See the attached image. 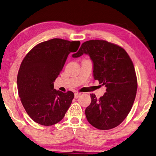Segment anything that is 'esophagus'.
I'll list each match as a JSON object with an SVG mask.
<instances>
[{
  "label": "esophagus",
  "instance_id": "obj_1",
  "mask_svg": "<svg viewBox=\"0 0 156 156\" xmlns=\"http://www.w3.org/2000/svg\"><path fill=\"white\" fill-rule=\"evenodd\" d=\"M81 95V94L80 93H79V92H76L75 94H74V97H75V98L76 99H78L79 97H80Z\"/></svg>",
  "mask_w": 156,
  "mask_h": 156
}]
</instances>
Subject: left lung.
Here are the masks:
<instances>
[{
    "instance_id": "8db88e82",
    "label": "left lung",
    "mask_w": 156,
    "mask_h": 156,
    "mask_svg": "<svg viewBox=\"0 0 156 156\" xmlns=\"http://www.w3.org/2000/svg\"><path fill=\"white\" fill-rule=\"evenodd\" d=\"M83 54L91 58L94 80L106 87L99 99L90 94L91 103L85 109L87 121L99 129L114 128L125 119L135 99L137 79L133 63L122 48L103 40L85 42L72 57Z\"/></svg>"
}]
</instances>
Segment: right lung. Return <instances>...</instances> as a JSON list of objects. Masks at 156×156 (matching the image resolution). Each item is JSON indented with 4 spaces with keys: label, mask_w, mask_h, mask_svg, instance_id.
<instances>
[{
    "label": "right lung",
    "mask_w": 156,
    "mask_h": 156,
    "mask_svg": "<svg viewBox=\"0 0 156 156\" xmlns=\"http://www.w3.org/2000/svg\"><path fill=\"white\" fill-rule=\"evenodd\" d=\"M80 41L53 38L38 44L22 62L17 75L19 96L29 117L50 126L63 119L74 97L73 92L54 89L68 55L75 52Z\"/></svg>",
    "instance_id": "1"
}]
</instances>
